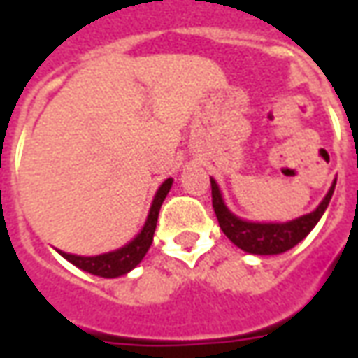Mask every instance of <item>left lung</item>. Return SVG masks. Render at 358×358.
Segmentation results:
<instances>
[{
	"instance_id": "obj_1",
	"label": "left lung",
	"mask_w": 358,
	"mask_h": 358,
	"mask_svg": "<svg viewBox=\"0 0 358 358\" xmlns=\"http://www.w3.org/2000/svg\"><path fill=\"white\" fill-rule=\"evenodd\" d=\"M336 182L331 184L330 192L324 197V201L316 207V210L308 213L305 217L295 218L292 222L284 224H261V222H248L241 218L234 217L230 210L226 209L222 195L218 189L217 182L210 178V195H213V209L218 218V224L226 234V238L248 253L253 255H278L285 253L287 249L295 248L303 238H307L308 232L316 226L324 215V210L330 203L334 195Z\"/></svg>"
}]
</instances>
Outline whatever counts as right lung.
<instances>
[{"instance_id": "1", "label": "right lung", "mask_w": 358, "mask_h": 358, "mask_svg": "<svg viewBox=\"0 0 358 358\" xmlns=\"http://www.w3.org/2000/svg\"><path fill=\"white\" fill-rule=\"evenodd\" d=\"M172 178L164 180L163 186L159 187L155 199H153V205L149 209V217L145 220V226L141 228V232L134 238L128 245L117 249V251H110V253H103V255L97 257H78L71 255V253H63L61 255L65 257L69 263H73L74 266L86 270L90 274H95V276L101 278H117L122 276L126 272H130L132 268H136L140 261L145 257V253L151 248L153 243V234H155L157 228V218H159V210H161V205H163L164 197L171 192Z\"/></svg>"}]
</instances>
